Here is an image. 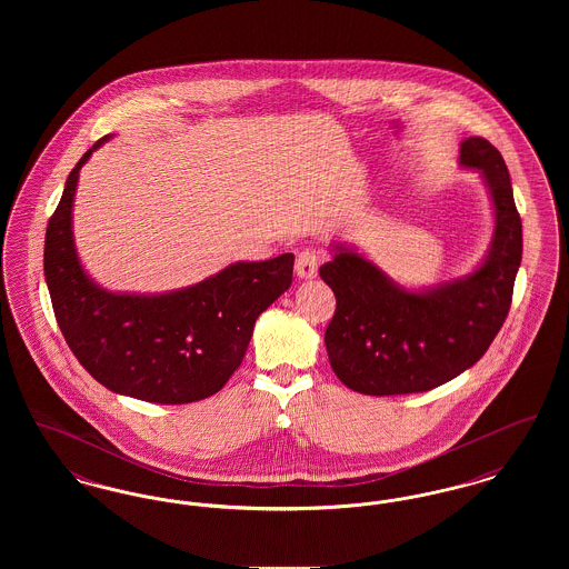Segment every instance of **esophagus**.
Masks as SVG:
<instances>
[{"label":"esophagus","instance_id":"obj_1","mask_svg":"<svg viewBox=\"0 0 569 569\" xmlns=\"http://www.w3.org/2000/svg\"><path fill=\"white\" fill-rule=\"evenodd\" d=\"M295 269L300 279H313L318 274V253L313 249H302L297 256Z\"/></svg>","mask_w":569,"mask_h":569}]
</instances>
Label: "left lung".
I'll return each mask as SVG.
<instances>
[{
    "instance_id": "1",
    "label": "left lung",
    "mask_w": 569,
    "mask_h": 569,
    "mask_svg": "<svg viewBox=\"0 0 569 569\" xmlns=\"http://www.w3.org/2000/svg\"><path fill=\"white\" fill-rule=\"evenodd\" d=\"M460 166L482 172L495 207L492 243L478 271L407 292L343 244L320 267L337 298L325 337L330 367L360 395L427 392L457 378L485 356L508 318L522 258L508 166L482 136L460 142Z\"/></svg>"
}]
</instances>
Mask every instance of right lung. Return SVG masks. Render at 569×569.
I'll return each mask as SVG.
<instances>
[{"mask_svg":"<svg viewBox=\"0 0 569 569\" xmlns=\"http://www.w3.org/2000/svg\"><path fill=\"white\" fill-rule=\"evenodd\" d=\"M47 226L44 277L54 318L84 371L117 395L181 406L213 397L243 362L253 325L292 283L295 256L234 262L168 295H112L82 271L72 237L79 170Z\"/></svg>","mask_w":569,"mask_h":569,"instance_id":"add662e5","label":"right lung"}]
</instances>
